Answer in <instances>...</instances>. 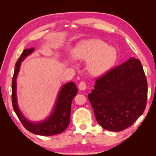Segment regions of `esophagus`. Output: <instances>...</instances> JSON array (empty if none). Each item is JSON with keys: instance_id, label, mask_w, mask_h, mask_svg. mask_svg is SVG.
Masks as SVG:
<instances>
[{"instance_id": "obj_1", "label": "esophagus", "mask_w": 156, "mask_h": 156, "mask_svg": "<svg viewBox=\"0 0 156 156\" xmlns=\"http://www.w3.org/2000/svg\"><path fill=\"white\" fill-rule=\"evenodd\" d=\"M78 89H80V91H84L87 89V84L84 82H80L78 84Z\"/></svg>"}]
</instances>
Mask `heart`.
<instances>
[{
    "label": "heart",
    "instance_id": "b5f03b06",
    "mask_svg": "<svg viewBox=\"0 0 156 156\" xmlns=\"http://www.w3.org/2000/svg\"><path fill=\"white\" fill-rule=\"evenodd\" d=\"M72 54L75 58L87 61V71L93 76L107 72L117 59V51L114 47L100 39L83 41L75 47Z\"/></svg>",
    "mask_w": 156,
    "mask_h": 156
}]
</instances>
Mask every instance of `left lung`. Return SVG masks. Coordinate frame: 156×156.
<instances>
[{
  "label": "left lung",
  "instance_id": "obj_1",
  "mask_svg": "<svg viewBox=\"0 0 156 156\" xmlns=\"http://www.w3.org/2000/svg\"><path fill=\"white\" fill-rule=\"evenodd\" d=\"M88 98L99 125L106 130L128 128L143 113L147 82L139 59L130 58L96 81Z\"/></svg>",
  "mask_w": 156,
  "mask_h": 156
}]
</instances>
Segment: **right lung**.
<instances>
[{
	"instance_id": "right-lung-1",
	"label": "right lung",
	"mask_w": 156,
	"mask_h": 156,
	"mask_svg": "<svg viewBox=\"0 0 156 156\" xmlns=\"http://www.w3.org/2000/svg\"><path fill=\"white\" fill-rule=\"evenodd\" d=\"M34 51V48L23 50L19 59L16 63L12 84V100L14 110L25 128L30 132L40 136H54L64 131L69 125L71 105L78 93V89L73 82H69L61 87L51 113L45 119L33 122L27 119L21 112L17 100L16 78L19 73L21 62Z\"/></svg>"
}]
</instances>
